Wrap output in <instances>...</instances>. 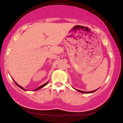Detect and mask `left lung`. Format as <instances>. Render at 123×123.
Segmentation results:
<instances>
[{
    "mask_svg": "<svg viewBox=\"0 0 123 123\" xmlns=\"http://www.w3.org/2000/svg\"><path fill=\"white\" fill-rule=\"evenodd\" d=\"M73 88L75 89V90H77V91L80 92H81V93H93L94 92L96 91V90H98V89L99 88H98V89H96V90H94V91H89V92H86V91H81V90H78V89H75V88H73Z\"/></svg>",
    "mask_w": 123,
    "mask_h": 123,
    "instance_id": "left-lung-1",
    "label": "left lung"
}]
</instances>
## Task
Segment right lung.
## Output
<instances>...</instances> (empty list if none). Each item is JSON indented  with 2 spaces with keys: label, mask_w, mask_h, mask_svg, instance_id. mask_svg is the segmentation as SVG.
Here are the masks:
<instances>
[{
  "label": "right lung",
  "mask_w": 123,
  "mask_h": 123,
  "mask_svg": "<svg viewBox=\"0 0 123 123\" xmlns=\"http://www.w3.org/2000/svg\"><path fill=\"white\" fill-rule=\"evenodd\" d=\"M13 81H14V82L16 84V85L18 87H19L20 88H21V89H23V90H25V91H28L27 90H26V89H24L23 87H22L21 86H20V85H18V84H17L16 83V82H15V81L13 79ZM48 83H49V81H47V83H46L45 84H43V85H41L40 86H39V87H38V88H37L36 89H35V90H33V91H36V90H39V89H41V88H43V87H44V86H45L46 85H47L48 84Z\"/></svg>",
  "instance_id": "add662e5"
}]
</instances>
